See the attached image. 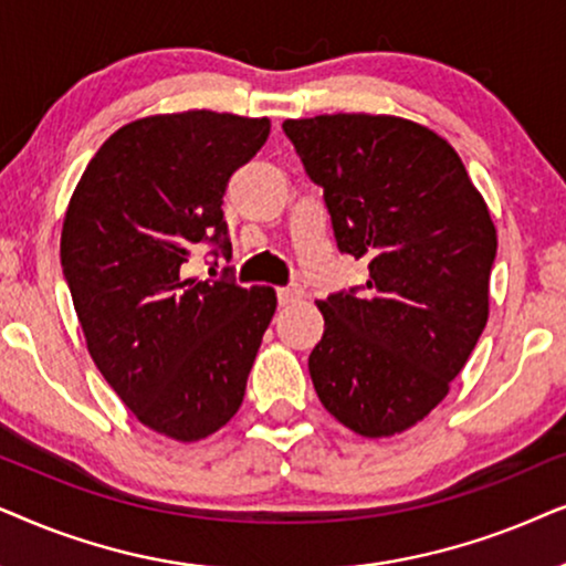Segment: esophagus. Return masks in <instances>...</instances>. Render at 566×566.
<instances>
[{"label": "esophagus", "mask_w": 566, "mask_h": 566, "mask_svg": "<svg viewBox=\"0 0 566 566\" xmlns=\"http://www.w3.org/2000/svg\"><path fill=\"white\" fill-rule=\"evenodd\" d=\"M276 297H279V305H292V303H297V300H303V287H297V284L279 287Z\"/></svg>", "instance_id": "esophagus-1"}]
</instances>
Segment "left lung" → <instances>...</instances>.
<instances>
[{"label":"left lung","instance_id":"left-lung-1","mask_svg":"<svg viewBox=\"0 0 566 566\" xmlns=\"http://www.w3.org/2000/svg\"><path fill=\"white\" fill-rule=\"evenodd\" d=\"M323 188L336 245L367 259L365 292L321 300L307 359L321 403L361 437H390L448 396L489 318L496 230L446 139L398 116L282 124Z\"/></svg>","mask_w":566,"mask_h":566}]
</instances>
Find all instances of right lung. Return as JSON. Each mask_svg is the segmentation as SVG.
<instances>
[{
  "label": "right lung",
  "mask_w": 566,
  "mask_h": 566,
  "mask_svg": "<svg viewBox=\"0 0 566 566\" xmlns=\"http://www.w3.org/2000/svg\"><path fill=\"white\" fill-rule=\"evenodd\" d=\"M269 118L184 111L111 134L82 172L62 228V269L87 352L142 424L178 442L235 417L271 287L186 279L196 245L232 255L222 196L269 137Z\"/></svg>",
  "instance_id": "1"
}]
</instances>
